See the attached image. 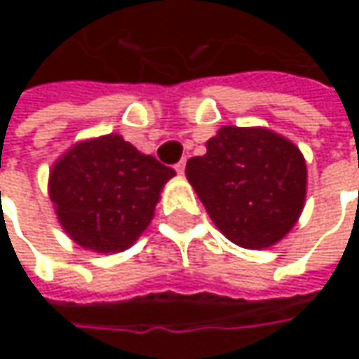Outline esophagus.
<instances>
[{"label":"esophagus","instance_id":"34e87169","mask_svg":"<svg viewBox=\"0 0 359 359\" xmlns=\"http://www.w3.org/2000/svg\"><path fill=\"white\" fill-rule=\"evenodd\" d=\"M173 168H175V172H177V173H180V175H182V173L186 172V159H182V161H177V163H175Z\"/></svg>","mask_w":359,"mask_h":359}]
</instances>
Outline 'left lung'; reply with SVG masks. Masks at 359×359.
I'll return each instance as SVG.
<instances>
[{
  "mask_svg": "<svg viewBox=\"0 0 359 359\" xmlns=\"http://www.w3.org/2000/svg\"><path fill=\"white\" fill-rule=\"evenodd\" d=\"M186 175L217 229L248 250L282 240L306 200L299 149L259 128H222L205 156L187 161Z\"/></svg>",
  "mask_w": 359,
  "mask_h": 359,
  "instance_id": "obj_1",
  "label": "left lung"
}]
</instances>
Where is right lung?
Wrapping results in <instances>:
<instances>
[{
	"label": "right lung",
	"mask_w": 359,
	"mask_h": 359,
	"mask_svg": "<svg viewBox=\"0 0 359 359\" xmlns=\"http://www.w3.org/2000/svg\"><path fill=\"white\" fill-rule=\"evenodd\" d=\"M172 168L121 135L72 147L49 173V198L72 240L100 254L128 250L156 212Z\"/></svg>",
	"instance_id": "add662e5"
}]
</instances>
